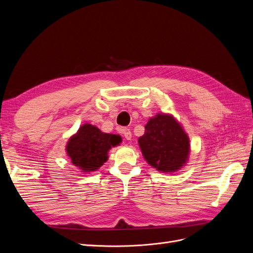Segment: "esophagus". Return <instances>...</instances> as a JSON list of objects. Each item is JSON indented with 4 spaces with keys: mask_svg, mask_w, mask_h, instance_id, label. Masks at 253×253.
<instances>
[{
    "mask_svg": "<svg viewBox=\"0 0 253 253\" xmlns=\"http://www.w3.org/2000/svg\"><path fill=\"white\" fill-rule=\"evenodd\" d=\"M122 134H124L125 138H126V140H131V138H132V133H131V129H129V128H126V127H125L124 129H122Z\"/></svg>",
    "mask_w": 253,
    "mask_h": 253,
    "instance_id": "34e87169",
    "label": "esophagus"
}]
</instances>
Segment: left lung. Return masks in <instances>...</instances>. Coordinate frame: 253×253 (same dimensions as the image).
<instances>
[{"label":"left lung","mask_w":253,"mask_h":253,"mask_svg":"<svg viewBox=\"0 0 253 253\" xmlns=\"http://www.w3.org/2000/svg\"><path fill=\"white\" fill-rule=\"evenodd\" d=\"M138 144L147 163L157 171L171 174L185 167L190 155V139L173 115L158 113L144 126Z\"/></svg>","instance_id":"obj_1"}]
</instances>
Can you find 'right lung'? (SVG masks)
<instances>
[{"instance_id": "1", "label": "right lung", "mask_w": 253, "mask_h": 253, "mask_svg": "<svg viewBox=\"0 0 253 253\" xmlns=\"http://www.w3.org/2000/svg\"><path fill=\"white\" fill-rule=\"evenodd\" d=\"M122 141L119 135L103 133L96 126L84 124L68 139L65 151L73 166L83 174L97 171L109 159V151Z\"/></svg>"}]
</instances>
